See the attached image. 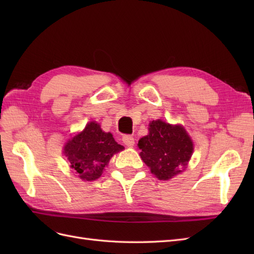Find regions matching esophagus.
<instances>
[{"mask_svg": "<svg viewBox=\"0 0 254 254\" xmlns=\"http://www.w3.org/2000/svg\"><path fill=\"white\" fill-rule=\"evenodd\" d=\"M122 141L126 146H128V147H131V146L134 145V137L131 136V135H129V134H126V135L123 136Z\"/></svg>", "mask_w": 254, "mask_h": 254, "instance_id": "esophagus-1", "label": "esophagus"}]
</instances>
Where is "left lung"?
Wrapping results in <instances>:
<instances>
[{
    "label": "left lung",
    "instance_id": "8db88e82",
    "mask_svg": "<svg viewBox=\"0 0 254 254\" xmlns=\"http://www.w3.org/2000/svg\"><path fill=\"white\" fill-rule=\"evenodd\" d=\"M149 133L139 141L140 156L159 180L180 174L193 153V142L183 127L163 121L149 123Z\"/></svg>",
    "mask_w": 254,
    "mask_h": 254
}]
</instances>
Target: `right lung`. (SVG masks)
Here are the masks:
<instances>
[{"label": "right lung", "mask_w": 254, "mask_h": 254, "mask_svg": "<svg viewBox=\"0 0 254 254\" xmlns=\"http://www.w3.org/2000/svg\"><path fill=\"white\" fill-rule=\"evenodd\" d=\"M123 149L124 146L115 142L110 132H104L101 126L91 122L65 144L64 155L80 179L93 181L101 177L114 153Z\"/></svg>", "instance_id": "obj_1"}]
</instances>
